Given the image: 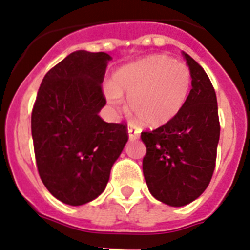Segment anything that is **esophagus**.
Returning <instances> with one entry per match:
<instances>
[{"instance_id":"obj_1","label":"esophagus","mask_w":250,"mask_h":250,"mask_svg":"<svg viewBox=\"0 0 250 250\" xmlns=\"http://www.w3.org/2000/svg\"><path fill=\"white\" fill-rule=\"evenodd\" d=\"M127 132H129L130 140H136V139H139V136H140V130L136 129V127L132 126V125H129Z\"/></svg>"}]
</instances>
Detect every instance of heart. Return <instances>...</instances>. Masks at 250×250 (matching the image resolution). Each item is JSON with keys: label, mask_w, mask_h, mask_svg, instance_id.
Listing matches in <instances>:
<instances>
[{"label": "heart", "mask_w": 250, "mask_h": 250, "mask_svg": "<svg viewBox=\"0 0 250 250\" xmlns=\"http://www.w3.org/2000/svg\"><path fill=\"white\" fill-rule=\"evenodd\" d=\"M191 74L185 63L167 55H150L119 68L114 83L105 86L112 105L127 96V110L141 123L158 127L173 120L183 109L190 91Z\"/></svg>", "instance_id": "1"}]
</instances>
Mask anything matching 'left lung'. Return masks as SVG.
<instances>
[{
	"mask_svg": "<svg viewBox=\"0 0 250 250\" xmlns=\"http://www.w3.org/2000/svg\"><path fill=\"white\" fill-rule=\"evenodd\" d=\"M183 55L191 74V90L183 109L163 126L141 132L147 189L170 207H184L204 193L213 176L220 135L213 85L202 66Z\"/></svg>",
	"mask_w": 250,
	"mask_h": 250,
	"instance_id": "8db88e82",
	"label": "left lung"
}]
</instances>
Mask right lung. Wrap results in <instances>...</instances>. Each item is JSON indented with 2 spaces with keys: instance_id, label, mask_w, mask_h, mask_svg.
<instances>
[{
  "instance_id": "obj_1",
  "label": "right lung",
  "mask_w": 250,
  "mask_h": 250,
  "mask_svg": "<svg viewBox=\"0 0 250 250\" xmlns=\"http://www.w3.org/2000/svg\"><path fill=\"white\" fill-rule=\"evenodd\" d=\"M111 56L79 50L43 77L31 116L40 178L68 205L96 199L126 144V125L105 123L101 83Z\"/></svg>"
}]
</instances>
